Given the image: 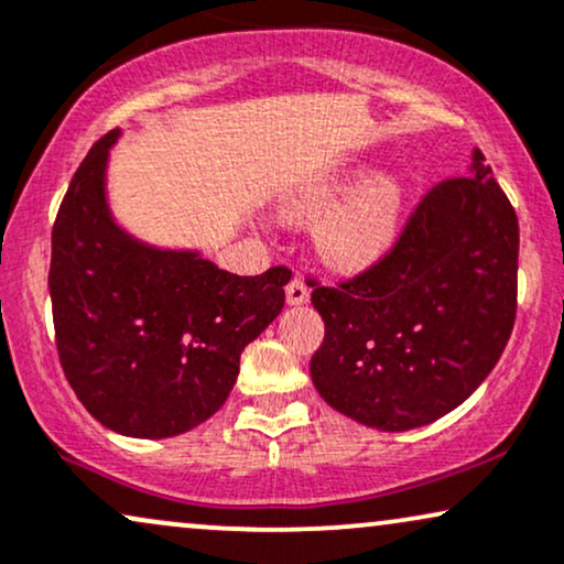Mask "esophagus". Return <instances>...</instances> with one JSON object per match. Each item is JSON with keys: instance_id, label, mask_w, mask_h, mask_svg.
Wrapping results in <instances>:
<instances>
[{"instance_id": "obj_1", "label": "esophagus", "mask_w": 564, "mask_h": 564, "mask_svg": "<svg viewBox=\"0 0 564 564\" xmlns=\"http://www.w3.org/2000/svg\"><path fill=\"white\" fill-rule=\"evenodd\" d=\"M286 302L291 306H299V304H306L310 302V289H306V283L302 278H294V281L286 286Z\"/></svg>"}]
</instances>
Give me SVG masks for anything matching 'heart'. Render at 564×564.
Instances as JSON below:
<instances>
[{
	"label": "heart",
	"instance_id": "1",
	"mask_svg": "<svg viewBox=\"0 0 564 564\" xmlns=\"http://www.w3.org/2000/svg\"><path fill=\"white\" fill-rule=\"evenodd\" d=\"M401 208L403 184L395 176L369 180L367 169H351L302 187L286 210L294 220H312L330 209L317 229L319 254L338 270H359L393 245Z\"/></svg>",
	"mask_w": 564,
	"mask_h": 564
}]
</instances>
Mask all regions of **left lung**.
I'll return each instance as SVG.
<instances>
[{"label":"left lung","instance_id":"obj_1","mask_svg":"<svg viewBox=\"0 0 564 564\" xmlns=\"http://www.w3.org/2000/svg\"><path fill=\"white\" fill-rule=\"evenodd\" d=\"M518 216L474 151L440 182L365 273L319 286L317 393L354 422L405 432L466 401L508 346L518 310Z\"/></svg>","mask_w":564,"mask_h":564}]
</instances>
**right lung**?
Returning a JSON list of instances; mask_svg holds the SVG:
<instances>
[{
	"mask_svg": "<svg viewBox=\"0 0 564 564\" xmlns=\"http://www.w3.org/2000/svg\"><path fill=\"white\" fill-rule=\"evenodd\" d=\"M117 138L90 148L54 220L56 351L93 419L127 437H174L226 403L245 346L283 310L291 270L234 275L119 229L106 203Z\"/></svg>",
	"mask_w": 564,
	"mask_h": 564,
	"instance_id": "obj_1",
	"label": "right lung"
}]
</instances>
